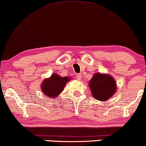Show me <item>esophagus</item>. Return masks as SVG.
I'll return each instance as SVG.
<instances>
[{"label":"esophagus","instance_id":"esophagus-1","mask_svg":"<svg viewBox=\"0 0 146 146\" xmlns=\"http://www.w3.org/2000/svg\"><path fill=\"white\" fill-rule=\"evenodd\" d=\"M76 78H77V79H78V80L81 79L82 78L81 74H76Z\"/></svg>","mask_w":146,"mask_h":146}]
</instances>
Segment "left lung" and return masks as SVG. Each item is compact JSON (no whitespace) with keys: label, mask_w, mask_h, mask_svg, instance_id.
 <instances>
[{"label":"left lung","mask_w":146,"mask_h":146,"mask_svg":"<svg viewBox=\"0 0 146 146\" xmlns=\"http://www.w3.org/2000/svg\"><path fill=\"white\" fill-rule=\"evenodd\" d=\"M90 87L96 100L106 101L115 93V80L108 74H95L90 82Z\"/></svg>","instance_id":"1"}]
</instances>
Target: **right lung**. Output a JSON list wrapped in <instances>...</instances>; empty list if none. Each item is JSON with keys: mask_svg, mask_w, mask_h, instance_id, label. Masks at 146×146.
Listing matches in <instances>:
<instances>
[{"mask_svg": "<svg viewBox=\"0 0 146 146\" xmlns=\"http://www.w3.org/2000/svg\"><path fill=\"white\" fill-rule=\"evenodd\" d=\"M68 77H61L54 74L50 78L45 79L42 85V90L44 95L54 98L63 90L66 84L69 81Z\"/></svg>", "mask_w": 146, "mask_h": 146, "instance_id": "add662e5", "label": "right lung"}]
</instances>
